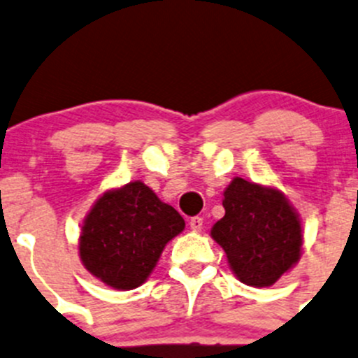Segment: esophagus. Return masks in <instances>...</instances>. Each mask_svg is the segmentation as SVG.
<instances>
[{
	"instance_id": "obj_1",
	"label": "esophagus",
	"mask_w": 358,
	"mask_h": 358,
	"mask_svg": "<svg viewBox=\"0 0 358 358\" xmlns=\"http://www.w3.org/2000/svg\"><path fill=\"white\" fill-rule=\"evenodd\" d=\"M202 223H204V222H202L201 216H192V218H190V222H189V225H190V229L196 230V232H197V230L202 229Z\"/></svg>"
}]
</instances>
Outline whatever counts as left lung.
<instances>
[{
    "label": "left lung",
    "instance_id": "left-lung-1",
    "mask_svg": "<svg viewBox=\"0 0 358 358\" xmlns=\"http://www.w3.org/2000/svg\"><path fill=\"white\" fill-rule=\"evenodd\" d=\"M225 216L211 237L227 252L241 282L272 286L299 259L301 225L286 197L275 189L234 178L223 192Z\"/></svg>",
    "mask_w": 358,
    "mask_h": 358
}]
</instances>
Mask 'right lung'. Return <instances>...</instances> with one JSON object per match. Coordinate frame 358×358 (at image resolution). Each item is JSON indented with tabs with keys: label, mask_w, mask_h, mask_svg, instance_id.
<instances>
[{
	"label": "right lung",
	"mask_w": 358,
	"mask_h": 358,
	"mask_svg": "<svg viewBox=\"0 0 358 358\" xmlns=\"http://www.w3.org/2000/svg\"><path fill=\"white\" fill-rule=\"evenodd\" d=\"M185 229L180 213L142 182L103 194L88 213L79 256L92 275L114 289L142 286L166 244Z\"/></svg>",
	"instance_id": "add662e5"
}]
</instances>
